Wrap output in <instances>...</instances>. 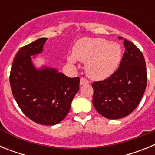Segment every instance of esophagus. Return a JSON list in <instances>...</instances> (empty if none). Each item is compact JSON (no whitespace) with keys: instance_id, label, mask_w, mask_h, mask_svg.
Masks as SVG:
<instances>
[{"instance_id":"1","label":"esophagus","mask_w":155,"mask_h":155,"mask_svg":"<svg viewBox=\"0 0 155 155\" xmlns=\"http://www.w3.org/2000/svg\"><path fill=\"white\" fill-rule=\"evenodd\" d=\"M88 83H89V81H87V79L83 78H81V80H80V85H83V84H88Z\"/></svg>"}]
</instances>
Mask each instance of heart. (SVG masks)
Returning a JSON list of instances; mask_svg holds the SVG:
<instances>
[{"mask_svg": "<svg viewBox=\"0 0 155 155\" xmlns=\"http://www.w3.org/2000/svg\"><path fill=\"white\" fill-rule=\"evenodd\" d=\"M68 62L74 64L76 60L85 63V72L94 80H104L113 75L122 61V48L116 42L101 38H82L73 47V55Z\"/></svg>", "mask_w": 155, "mask_h": 155, "instance_id": "b5f03b06", "label": "heart"}]
</instances>
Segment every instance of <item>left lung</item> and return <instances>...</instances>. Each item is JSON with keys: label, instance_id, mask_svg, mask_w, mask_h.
<instances>
[{"label": "left lung", "instance_id": "obj_1", "mask_svg": "<svg viewBox=\"0 0 155 155\" xmlns=\"http://www.w3.org/2000/svg\"><path fill=\"white\" fill-rule=\"evenodd\" d=\"M125 52L118 70L109 78L92 84V103L103 117L117 120L130 114L147 86L144 57L133 42L124 39Z\"/></svg>", "mask_w": 155, "mask_h": 155}]
</instances>
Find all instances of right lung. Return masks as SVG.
<instances>
[{"label":"right lung","instance_id":"obj_1","mask_svg":"<svg viewBox=\"0 0 155 155\" xmlns=\"http://www.w3.org/2000/svg\"><path fill=\"white\" fill-rule=\"evenodd\" d=\"M47 38L21 47L14 59L10 84L16 102L27 117L37 124L53 126L69 113L79 90V78H68L55 68H37L35 56L43 52Z\"/></svg>","mask_w":155,"mask_h":155}]
</instances>
